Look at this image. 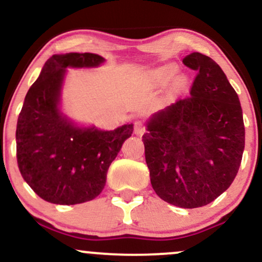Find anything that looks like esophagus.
Segmentation results:
<instances>
[{
  "mask_svg": "<svg viewBox=\"0 0 262 262\" xmlns=\"http://www.w3.org/2000/svg\"><path fill=\"white\" fill-rule=\"evenodd\" d=\"M145 132V125L143 124V122L138 121L134 123V133L137 135H141Z\"/></svg>",
  "mask_w": 262,
  "mask_h": 262,
  "instance_id": "34e87169",
  "label": "esophagus"
}]
</instances>
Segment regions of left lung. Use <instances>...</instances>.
Segmentation results:
<instances>
[{"mask_svg":"<svg viewBox=\"0 0 262 262\" xmlns=\"http://www.w3.org/2000/svg\"><path fill=\"white\" fill-rule=\"evenodd\" d=\"M182 62L197 71L189 96L155 114L143 141L156 194L173 206L197 208L235 179L245 128L239 97L221 66L201 53Z\"/></svg>","mask_w":262,"mask_h":262,"instance_id":"1","label":"left lung"}]
</instances>
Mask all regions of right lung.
<instances>
[{
  "instance_id": "right-lung-1",
  "label": "right lung",
  "mask_w": 262,
  "mask_h": 262,
  "mask_svg": "<svg viewBox=\"0 0 262 262\" xmlns=\"http://www.w3.org/2000/svg\"><path fill=\"white\" fill-rule=\"evenodd\" d=\"M103 61L91 53L53 55L27 92L17 122V162L25 181L47 202L76 204L97 197L108 167L133 133V124L111 132L76 128L59 112L65 69Z\"/></svg>"
}]
</instances>
